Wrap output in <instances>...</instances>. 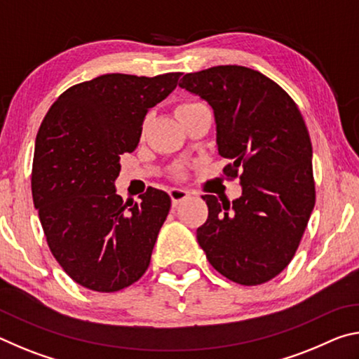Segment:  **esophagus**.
I'll use <instances>...</instances> for the list:
<instances>
[{
  "label": "esophagus",
  "mask_w": 359,
  "mask_h": 359,
  "mask_svg": "<svg viewBox=\"0 0 359 359\" xmlns=\"http://www.w3.org/2000/svg\"><path fill=\"white\" fill-rule=\"evenodd\" d=\"M169 196L172 199V204L177 205L180 203H184L185 199L190 196V191L184 190V188H172V190L169 191Z\"/></svg>",
  "instance_id": "1"
}]
</instances>
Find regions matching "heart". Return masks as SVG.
<instances>
[{
	"instance_id": "obj_1",
	"label": "heart",
	"mask_w": 359,
	"mask_h": 359,
	"mask_svg": "<svg viewBox=\"0 0 359 359\" xmlns=\"http://www.w3.org/2000/svg\"><path fill=\"white\" fill-rule=\"evenodd\" d=\"M198 106H201V102L198 101H185V102H180V104L175 107V114H177V117H182V115L188 114L193 109H196Z\"/></svg>"
}]
</instances>
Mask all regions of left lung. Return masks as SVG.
Returning <instances> with one entry per match:
<instances>
[{
    "label": "left lung",
    "instance_id": "left-lung-1",
    "mask_svg": "<svg viewBox=\"0 0 359 359\" xmlns=\"http://www.w3.org/2000/svg\"><path fill=\"white\" fill-rule=\"evenodd\" d=\"M182 88L214 109L218 155L242 196L203 199L209 217L196 229L209 263L239 285H261L280 274L299 247L315 205L312 142L290 95L269 77L226 65L190 72Z\"/></svg>",
    "mask_w": 359,
    "mask_h": 359
}]
</instances>
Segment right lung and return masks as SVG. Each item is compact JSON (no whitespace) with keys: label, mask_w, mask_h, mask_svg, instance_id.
I'll list each match as a JSON object with an SVG mask.
<instances>
[{"label":"right lung","mask_w":359,"mask_h":359,"mask_svg":"<svg viewBox=\"0 0 359 359\" xmlns=\"http://www.w3.org/2000/svg\"><path fill=\"white\" fill-rule=\"evenodd\" d=\"M180 76H100L72 85L42 120L33 203L52 255L85 288L114 293L147 271L171 198L150 187L141 203H123L114 182L120 155L137 147L149 109L177 87Z\"/></svg>","instance_id":"obj_1"}]
</instances>
